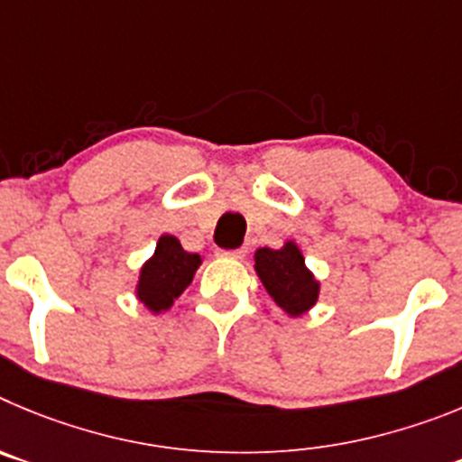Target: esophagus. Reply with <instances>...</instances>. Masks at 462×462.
<instances>
[{
  "label": "esophagus",
  "mask_w": 462,
  "mask_h": 462,
  "mask_svg": "<svg viewBox=\"0 0 462 462\" xmlns=\"http://www.w3.org/2000/svg\"><path fill=\"white\" fill-rule=\"evenodd\" d=\"M248 248H236V251H218L221 257H232V260H241V257L246 255Z\"/></svg>",
  "instance_id": "esophagus-1"
}]
</instances>
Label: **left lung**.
I'll return each instance as SVG.
<instances>
[{"mask_svg": "<svg viewBox=\"0 0 462 462\" xmlns=\"http://www.w3.org/2000/svg\"><path fill=\"white\" fill-rule=\"evenodd\" d=\"M255 273L278 309L290 318H301L319 301V281L306 264L297 241H282L281 248H257Z\"/></svg>", "mask_w": 462, "mask_h": 462, "instance_id": "8db88e82", "label": "left lung"}]
</instances>
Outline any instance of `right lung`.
Listing matches in <instances>:
<instances>
[{
    "label": "right lung",
    "instance_id": "right-lung-1",
    "mask_svg": "<svg viewBox=\"0 0 462 462\" xmlns=\"http://www.w3.org/2000/svg\"><path fill=\"white\" fill-rule=\"evenodd\" d=\"M202 255L181 248L180 239L161 235L152 257L140 267L135 297L152 315H161L174 306L200 269Z\"/></svg>",
    "mask_w": 462,
    "mask_h": 462
}]
</instances>
